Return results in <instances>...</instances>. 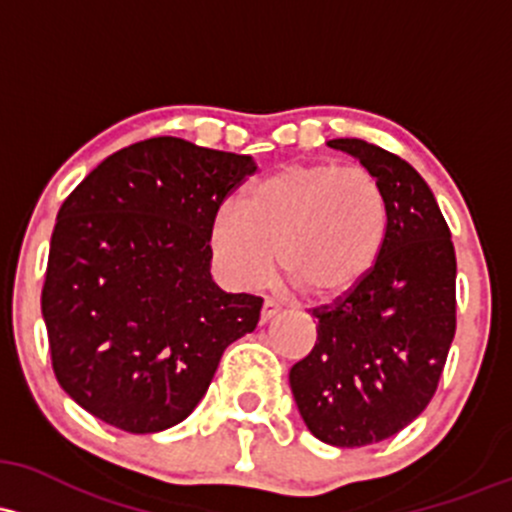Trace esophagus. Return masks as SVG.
<instances>
[{
	"instance_id": "1",
	"label": "esophagus",
	"mask_w": 512,
	"mask_h": 512,
	"mask_svg": "<svg viewBox=\"0 0 512 512\" xmlns=\"http://www.w3.org/2000/svg\"><path fill=\"white\" fill-rule=\"evenodd\" d=\"M279 311H282V306H279L277 301H272V299H265V303H262L260 323H269V320H272L274 316H277Z\"/></svg>"
}]
</instances>
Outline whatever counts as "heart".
Segmentation results:
<instances>
[{"instance_id":"heart-1","label":"heart","mask_w":512,"mask_h":512,"mask_svg":"<svg viewBox=\"0 0 512 512\" xmlns=\"http://www.w3.org/2000/svg\"><path fill=\"white\" fill-rule=\"evenodd\" d=\"M389 235V204L364 167L289 165L252 184L209 228L216 272L235 289L279 265L316 299H335L372 272Z\"/></svg>"}]
</instances>
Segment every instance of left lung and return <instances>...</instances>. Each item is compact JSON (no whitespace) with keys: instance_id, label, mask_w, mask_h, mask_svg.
Segmentation results:
<instances>
[{"instance_id":"obj_1","label":"left lung","mask_w":512,"mask_h":512,"mask_svg":"<svg viewBox=\"0 0 512 512\" xmlns=\"http://www.w3.org/2000/svg\"><path fill=\"white\" fill-rule=\"evenodd\" d=\"M328 145L381 184L389 235L372 272L313 311L318 340L289 384L320 442L364 447L413 423L437 389L457 328V260L435 194L406 160L359 138Z\"/></svg>"}]
</instances>
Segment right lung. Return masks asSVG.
Here are the masks:
<instances>
[{
    "label": "right lung",
    "mask_w": 512,
    "mask_h": 512,
    "mask_svg": "<svg viewBox=\"0 0 512 512\" xmlns=\"http://www.w3.org/2000/svg\"><path fill=\"white\" fill-rule=\"evenodd\" d=\"M250 155L160 136L106 157L58 211L41 311L58 384L114 428L148 435L199 406L262 299L211 277L209 228Z\"/></svg>",
    "instance_id": "obj_1"
}]
</instances>
